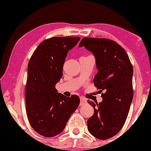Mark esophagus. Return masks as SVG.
I'll return each instance as SVG.
<instances>
[{"label":"esophagus","mask_w":151,"mask_h":151,"mask_svg":"<svg viewBox=\"0 0 151 151\" xmlns=\"http://www.w3.org/2000/svg\"><path fill=\"white\" fill-rule=\"evenodd\" d=\"M86 100L84 98H82V97H81V98H80V105H83L84 104H86Z\"/></svg>","instance_id":"esophagus-1"}]
</instances>
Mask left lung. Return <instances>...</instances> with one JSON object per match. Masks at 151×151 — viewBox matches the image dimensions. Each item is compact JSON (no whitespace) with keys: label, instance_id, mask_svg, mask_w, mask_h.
<instances>
[{"label":"left lung","instance_id":"left-lung-1","mask_svg":"<svg viewBox=\"0 0 151 151\" xmlns=\"http://www.w3.org/2000/svg\"><path fill=\"white\" fill-rule=\"evenodd\" d=\"M79 47L93 54L98 70L94 84L104 91L101 102L88 101L94 113L87 121L88 131L98 139H109L119 133L129 114L133 98V67L124 49L113 40L84 38Z\"/></svg>","mask_w":151,"mask_h":151}]
</instances>
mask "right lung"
Returning a JSON list of instances; mask_svg holds the SVG:
<instances>
[{
    "label": "right lung",
    "mask_w": 151,
    "mask_h": 151,
    "mask_svg": "<svg viewBox=\"0 0 151 151\" xmlns=\"http://www.w3.org/2000/svg\"><path fill=\"white\" fill-rule=\"evenodd\" d=\"M80 40L79 37L68 36L47 39L38 45L29 62L27 115L34 131L44 137H54L63 132L79 106V97H66L58 92L55 85L63 77L68 51Z\"/></svg>",
    "instance_id": "1"
}]
</instances>
